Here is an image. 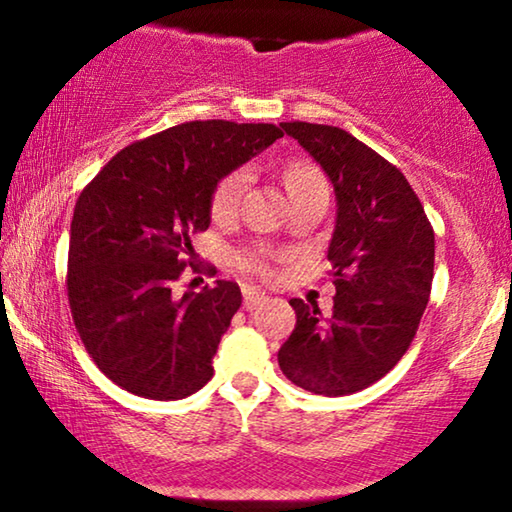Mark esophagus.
I'll return each instance as SVG.
<instances>
[{
	"mask_svg": "<svg viewBox=\"0 0 512 512\" xmlns=\"http://www.w3.org/2000/svg\"><path fill=\"white\" fill-rule=\"evenodd\" d=\"M242 295H244V309L247 311L261 307L263 302L268 300L265 298V293L258 291V288H254V286H242Z\"/></svg>",
	"mask_w": 512,
	"mask_h": 512,
	"instance_id": "esophagus-1",
	"label": "esophagus"
}]
</instances>
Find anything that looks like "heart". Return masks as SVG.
<instances>
[{
	"instance_id": "obj_1",
	"label": "heart",
	"mask_w": 512,
	"mask_h": 512,
	"mask_svg": "<svg viewBox=\"0 0 512 512\" xmlns=\"http://www.w3.org/2000/svg\"><path fill=\"white\" fill-rule=\"evenodd\" d=\"M279 182L281 187H284L291 205L302 201V198L328 194V182H325L321 168H318L314 161L302 159V157L286 159L284 164L279 166ZM242 191H244V175L242 173L226 175L212 191V201H210L212 217L217 221L231 219L233 214L238 212ZM270 258L272 254H268V251L256 249V251H242V254H235V263H238V268L247 270L251 274H258V277H268Z\"/></svg>"
}]
</instances>
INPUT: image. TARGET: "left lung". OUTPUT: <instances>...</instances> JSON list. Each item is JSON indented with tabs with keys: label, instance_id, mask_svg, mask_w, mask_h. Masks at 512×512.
Listing matches in <instances>:
<instances>
[{
	"label": "left lung",
	"instance_id": "8db88e82",
	"mask_svg": "<svg viewBox=\"0 0 512 512\" xmlns=\"http://www.w3.org/2000/svg\"><path fill=\"white\" fill-rule=\"evenodd\" d=\"M279 127L323 168L337 198L332 318L293 298L298 321L279 367L314 395H353L388 374L416 337L432 291L434 231L406 177L372 147L328 124Z\"/></svg>",
	"mask_w": 512,
	"mask_h": 512
}]
</instances>
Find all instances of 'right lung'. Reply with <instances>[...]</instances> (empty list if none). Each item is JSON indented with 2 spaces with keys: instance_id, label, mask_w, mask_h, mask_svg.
<instances>
[{
  "instance_id": "add662e5",
  "label": "right lung",
  "mask_w": 512,
  "mask_h": 512,
  "mask_svg": "<svg viewBox=\"0 0 512 512\" xmlns=\"http://www.w3.org/2000/svg\"><path fill=\"white\" fill-rule=\"evenodd\" d=\"M284 136L274 124H177L117 152L87 184L69 235V305L96 367L138 397L182 399L212 379L242 305L217 279L173 295L217 184Z\"/></svg>"
}]
</instances>
